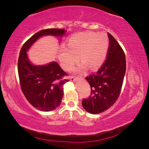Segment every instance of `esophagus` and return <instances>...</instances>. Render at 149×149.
<instances>
[{
  "instance_id": "esophagus-1",
  "label": "esophagus",
  "mask_w": 149,
  "mask_h": 149,
  "mask_svg": "<svg viewBox=\"0 0 149 149\" xmlns=\"http://www.w3.org/2000/svg\"><path fill=\"white\" fill-rule=\"evenodd\" d=\"M81 78V77H74V76H72V77H70V80L73 81H76L77 80H79V79H80Z\"/></svg>"
}]
</instances>
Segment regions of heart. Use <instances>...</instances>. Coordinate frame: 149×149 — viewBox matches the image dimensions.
Wrapping results in <instances>:
<instances>
[{"mask_svg": "<svg viewBox=\"0 0 149 149\" xmlns=\"http://www.w3.org/2000/svg\"><path fill=\"white\" fill-rule=\"evenodd\" d=\"M109 45V40L104 34L92 32L77 34L69 39L67 47H61L59 60L63 68L70 70L79 60V56L83 63L77 70H84L87 66L91 70H96L104 62Z\"/></svg>", "mask_w": 149, "mask_h": 149, "instance_id": "1", "label": "heart"}]
</instances>
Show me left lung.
<instances>
[{"instance_id": "1", "label": "left lung", "mask_w": 149, "mask_h": 149, "mask_svg": "<svg viewBox=\"0 0 149 149\" xmlns=\"http://www.w3.org/2000/svg\"><path fill=\"white\" fill-rule=\"evenodd\" d=\"M109 46L107 58L97 72L87 76L91 87V95L83 99L82 105L91 114L107 111L117 100L126 70L125 56L115 38L108 33Z\"/></svg>"}]
</instances>
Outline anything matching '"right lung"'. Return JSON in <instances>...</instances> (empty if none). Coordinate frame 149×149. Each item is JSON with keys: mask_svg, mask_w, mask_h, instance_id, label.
Masks as SVG:
<instances>
[{"mask_svg": "<svg viewBox=\"0 0 149 149\" xmlns=\"http://www.w3.org/2000/svg\"><path fill=\"white\" fill-rule=\"evenodd\" d=\"M65 32L64 29L58 28L40 30L26 40L20 50L17 63L20 87L30 104L40 111H51L60 105L64 93L63 85L69 79L56 62L44 66L32 64L26 52L42 36H61Z\"/></svg>", "mask_w": 149, "mask_h": 149, "instance_id": "obj_1", "label": "right lung"}]
</instances>
